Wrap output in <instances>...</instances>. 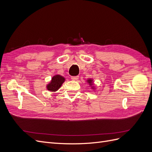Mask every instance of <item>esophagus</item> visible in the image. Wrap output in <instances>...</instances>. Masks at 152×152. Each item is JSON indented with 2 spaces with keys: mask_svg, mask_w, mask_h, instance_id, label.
I'll use <instances>...</instances> for the list:
<instances>
[{
  "mask_svg": "<svg viewBox=\"0 0 152 152\" xmlns=\"http://www.w3.org/2000/svg\"><path fill=\"white\" fill-rule=\"evenodd\" d=\"M78 79H79V76H73L71 77V79L73 80H77Z\"/></svg>",
  "mask_w": 152,
  "mask_h": 152,
  "instance_id": "1",
  "label": "esophagus"
}]
</instances>
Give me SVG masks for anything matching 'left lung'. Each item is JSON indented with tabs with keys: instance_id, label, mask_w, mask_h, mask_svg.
Instances as JSON below:
<instances>
[{
	"instance_id": "left-lung-1",
	"label": "left lung",
	"mask_w": 152,
	"mask_h": 152,
	"mask_svg": "<svg viewBox=\"0 0 152 152\" xmlns=\"http://www.w3.org/2000/svg\"><path fill=\"white\" fill-rule=\"evenodd\" d=\"M87 83L89 84V87H91V88L92 89H95V86H94V82H93V79H88L86 80Z\"/></svg>"
}]
</instances>
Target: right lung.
<instances>
[{"label":"right lung","mask_w":152,"mask_h":152,"mask_svg":"<svg viewBox=\"0 0 152 152\" xmlns=\"http://www.w3.org/2000/svg\"><path fill=\"white\" fill-rule=\"evenodd\" d=\"M65 81V78L62 75H55L46 85V89L50 92H56L60 88Z\"/></svg>","instance_id":"add662e5"}]
</instances>
